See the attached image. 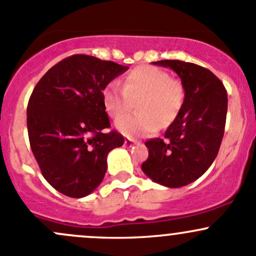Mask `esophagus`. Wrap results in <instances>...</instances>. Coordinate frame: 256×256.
<instances>
[{
	"mask_svg": "<svg viewBox=\"0 0 256 256\" xmlns=\"http://www.w3.org/2000/svg\"><path fill=\"white\" fill-rule=\"evenodd\" d=\"M136 144V141L134 138H125V141H124V144L128 147H131L132 144Z\"/></svg>",
	"mask_w": 256,
	"mask_h": 256,
	"instance_id": "34e87169",
	"label": "esophagus"
}]
</instances>
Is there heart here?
I'll return each instance as SVG.
<instances>
[{"instance_id":"obj_1","label":"heart","mask_w":256,"mask_h":256,"mask_svg":"<svg viewBox=\"0 0 256 256\" xmlns=\"http://www.w3.org/2000/svg\"><path fill=\"white\" fill-rule=\"evenodd\" d=\"M103 104L117 120L136 103L138 114L116 121L118 130L128 136H146L158 128H168L184 106L186 92L182 80L172 78L158 67H135L124 78L122 87L112 80L104 88Z\"/></svg>"}]
</instances>
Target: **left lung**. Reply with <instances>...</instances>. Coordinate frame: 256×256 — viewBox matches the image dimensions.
Returning a JSON list of instances; mask_svg holds the SVG:
<instances>
[{"instance_id": "8db88e82", "label": "left lung", "mask_w": 256, "mask_h": 256, "mask_svg": "<svg viewBox=\"0 0 256 256\" xmlns=\"http://www.w3.org/2000/svg\"><path fill=\"white\" fill-rule=\"evenodd\" d=\"M153 64L176 72L186 98L163 138L146 141L148 158L141 168L153 182L180 188L202 176L217 157L224 135L227 90L218 77L196 64L180 60Z\"/></svg>"}]
</instances>
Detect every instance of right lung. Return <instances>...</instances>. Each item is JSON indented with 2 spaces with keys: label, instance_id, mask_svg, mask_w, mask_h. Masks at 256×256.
Wrapping results in <instances>:
<instances>
[{
  "label": "right lung",
  "instance_id": "1",
  "mask_svg": "<svg viewBox=\"0 0 256 256\" xmlns=\"http://www.w3.org/2000/svg\"><path fill=\"white\" fill-rule=\"evenodd\" d=\"M128 66L76 54L52 66L34 87L26 106L30 148L42 176L70 198H83L103 180L106 156L124 144L110 121L104 88Z\"/></svg>",
  "mask_w": 256,
  "mask_h": 256
}]
</instances>
